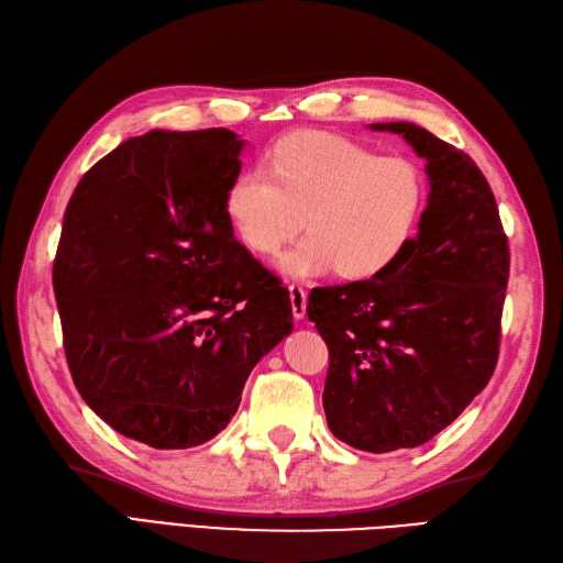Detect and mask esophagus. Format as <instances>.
<instances>
[{
    "instance_id": "obj_1",
    "label": "esophagus",
    "mask_w": 563,
    "mask_h": 563,
    "mask_svg": "<svg viewBox=\"0 0 563 563\" xmlns=\"http://www.w3.org/2000/svg\"><path fill=\"white\" fill-rule=\"evenodd\" d=\"M290 301H292V316L299 321L307 313V290L301 285H290Z\"/></svg>"
}]
</instances>
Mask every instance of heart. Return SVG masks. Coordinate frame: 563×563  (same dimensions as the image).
Listing matches in <instances>:
<instances>
[{
    "label": "heart",
    "instance_id": "b5f03b06",
    "mask_svg": "<svg viewBox=\"0 0 563 563\" xmlns=\"http://www.w3.org/2000/svg\"><path fill=\"white\" fill-rule=\"evenodd\" d=\"M423 178L407 158H383L330 133H295L271 154V173L250 168L233 180L225 209L242 242L278 252L299 225L307 230L280 256L290 276L368 278L390 266L413 235Z\"/></svg>",
    "mask_w": 563,
    "mask_h": 563
}]
</instances>
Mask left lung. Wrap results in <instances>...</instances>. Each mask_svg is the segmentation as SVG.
I'll return each mask as SVG.
<instances>
[{
  "instance_id": "obj_1",
  "label": "left lung",
  "mask_w": 563,
  "mask_h": 563,
  "mask_svg": "<svg viewBox=\"0 0 563 563\" xmlns=\"http://www.w3.org/2000/svg\"><path fill=\"white\" fill-rule=\"evenodd\" d=\"M426 158L419 235L376 276L313 287L307 316L328 344V428L364 452L435 438L493 378L509 242L473 158L407 121L373 123Z\"/></svg>"
}]
</instances>
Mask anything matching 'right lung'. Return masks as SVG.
<instances>
[{
    "label": "right lung",
    "instance_id": "1",
    "mask_svg": "<svg viewBox=\"0 0 563 563\" xmlns=\"http://www.w3.org/2000/svg\"><path fill=\"white\" fill-rule=\"evenodd\" d=\"M242 147L225 128L131 137L64 213L52 283L70 376L99 419L154 450L219 435L292 333L290 292L225 209Z\"/></svg>",
    "mask_w": 563,
    "mask_h": 563
}]
</instances>
